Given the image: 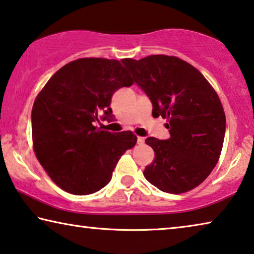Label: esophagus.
Returning a JSON list of instances; mask_svg holds the SVG:
<instances>
[{
    "label": "esophagus",
    "instance_id": "esophagus-1",
    "mask_svg": "<svg viewBox=\"0 0 254 254\" xmlns=\"http://www.w3.org/2000/svg\"><path fill=\"white\" fill-rule=\"evenodd\" d=\"M137 141H138V143H143V141H145V138H143V137H138Z\"/></svg>",
    "mask_w": 254,
    "mask_h": 254
}]
</instances>
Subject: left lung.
Segmentation results:
<instances>
[{"label":"left lung","mask_w":254,"mask_h":254,"mask_svg":"<svg viewBox=\"0 0 254 254\" xmlns=\"http://www.w3.org/2000/svg\"><path fill=\"white\" fill-rule=\"evenodd\" d=\"M134 82L168 121L170 138L146 139L155 157L143 176L160 190L183 194L209 177L224 145L226 116L215 90L198 69L173 56L126 59Z\"/></svg>","instance_id":"left-lung-1"}]
</instances>
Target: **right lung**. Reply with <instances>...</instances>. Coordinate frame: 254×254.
<instances>
[{
	"mask_svg": "<svg viewBox=\"0 0 254 254\" xmlns=\"http://www.w3.org/2000/svg\"><path fill=\"white\" fill-rule=\"evenodd\" d=\"M134 81L119 60L81 58L52 75L32 109L33 148L51 180L74 195L93 194L112 179L117 162L134 147L131 131L94 126L111 119L112 97Z\"/></svg>",
	"mask_w": 254,
	"mask_h": 254,
	"instance_id": "1",
	"label": "right lung"
}]
</instances>
